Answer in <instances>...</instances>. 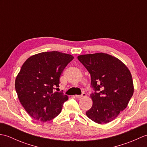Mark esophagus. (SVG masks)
<instances>
[{
  "label": "esophagus",
  "instance_id": "34e87169",
  "mask_svg": "<svg viewBox=\"0 0 147 147\" xmlns=\"http://www.w3.org/2000/svg\"><path fill=\"white\" fill-rule=\"evenodd\" d=\"M76 98H83V97H85V96H86V94L85 93H83L82 95H75Z\"/></svg>",
  "mask_w": 147,
  "mask_h": 147
}]
</instances>
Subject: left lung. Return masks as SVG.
<instances>
[{
	"instance_id": "8db88e82",
	"label": "left lung",
	"mask_w": 147,
	"mask_h": 147,
	"mask_svg": "<svg viewBox=\"0 0 147 147\" xmlns=\"http://www.w3.org/2000/svg\"><path fill=\"white\" fill-rule=\"evenodd\" d=\"M91 76L95 93L87 117L98 124L114 120L124 110L133 96L134 86L129 69L119 59L105 53L81 55L78 57Z\"/></svg>"
}]
</instances>
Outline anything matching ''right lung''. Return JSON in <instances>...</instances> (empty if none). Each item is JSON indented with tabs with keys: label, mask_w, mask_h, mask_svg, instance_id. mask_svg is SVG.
I'll use <instances>...</instances> for the list:
<instances>
[{
	"label": "right lung",
	"mask_w": 147,
	"mask_h": 147,
	"mask_svg": "<svg viewBox=\"0 0 147 147\" xmlns=\"http://www.w3.org/2000/svg\"><path fill=\"white\" fill-rule=\"evenodd\" d=\"M74 57L57 51L31 56L24 62L15 80L21 105L31 117L40 122L51 121L61 113L68 96L54 92L62 71Z\"/></svg>",
	"instance_id": "add662e5"
}]
</instances>
